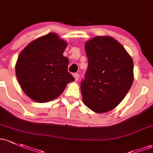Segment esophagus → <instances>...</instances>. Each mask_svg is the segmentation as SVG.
<instances>
[{"label":"esophagus","mask_w":153,"mask_h":153,"mask_svg":"<svg viewBox=\"0 0 153 153\" xmlns=\"http://www.w3.org/2000/svg\"><path fill=\"white\" fill-rule=\"evenodd\" d=\"M73 76H74V78H75V80H78V79H79V75H78V73H75V74H73Z\"/></svg>","instance_id":"obj_1"}]
</instances>
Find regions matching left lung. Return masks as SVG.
Instances as JSON below:
<instances>
[{"label": "left lung", "instance_id": "8db88e82", "mask_svg": "<svg viewBox=\"0 0 153 153\" xmlns=\"http://www.w3.org/2000/svg\"><path fill=\"white\" fill-rule=\"evenodd\" d=\"M88 61L80 83L83 102L98 113L110 111L127 94L134 80L132 58L110 36H97L85 43Z\"/></svg>", "mask_w": 153, "mask_h": 153}]
</instances>
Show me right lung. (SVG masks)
Wrapping results in <instances>:
<instances>
[{"instance_id":"1","label":"right lung","mask_w":153,"mask_h":153,"mask_svg":"<svg viewBox=\"0 0 153 153\" xmlns=\"http://www.w3.org/2000/svg\"><path fill=\"white\" fill-rule=\"evenodd\" d=\"M67 43L56 33L37 38L22 51L16 75L22 89L40 103L57 98L75 78L68 71L69 59L63 56Z\"/></svg>"}]
</instances>
